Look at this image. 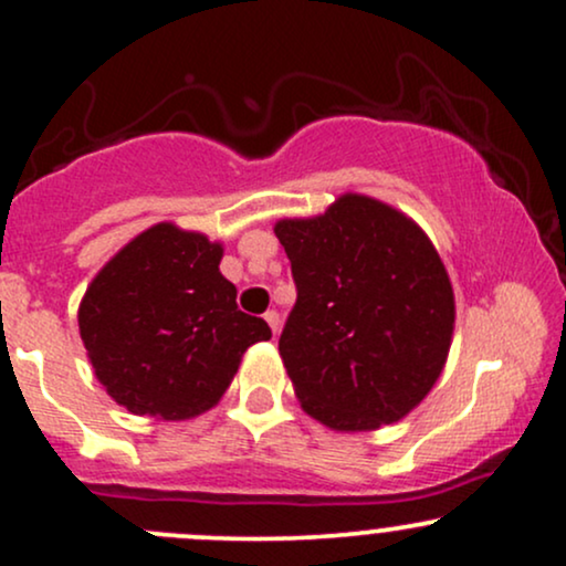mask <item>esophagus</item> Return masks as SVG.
Listing matches in <instances>:
<instances>
[{
  "mask_svg": "<svg viewBox=\"0 0 566 566\" xmlns=\"http://www.w3.org/2000/svg\"><path fill=\"white\" fill-rule=\"evenodd\" d=\"M265 322H269V327H271V333H279V327H282V316L276 314V311H265V316H263Z\"/></svg>",
  "mask_w": 566,
  "mask_h": 566,
  "instance_id": "1",
  "label": "esophagus"
}]
</instances>
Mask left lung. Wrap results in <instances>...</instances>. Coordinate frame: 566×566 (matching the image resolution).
Returning <instances> with one entry per match:
<instances>
[{
  "instance_id": "8db88e82",
  "label": "left lung",
  "mask_w": 566,
  "mask_h": 566,
  "mask_svg": "<svg viewBox=\"0 0 566 566\" xmlns=\"http://www.w3.org/2000/svg\"><path fill=\"white\" fill-rule=\"evenodd\" d=\"M274 231L297 290L279 354L305 412L335 431L405 418L437 382L452 340L439 252L407 216L359 193Z\"/></svg>"
}]
</instances>
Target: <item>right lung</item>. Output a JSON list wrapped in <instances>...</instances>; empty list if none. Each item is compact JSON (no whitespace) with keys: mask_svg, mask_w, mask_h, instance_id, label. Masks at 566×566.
<instances>
[{"mask_svg":"<svg viewBox=\"0 0 566 566\" xmlns=\"http://www.w3.org/2000/svg\"><path fill=\"white\" fill-rule=\"evenodd\" d=\"M223 247L159 223L103 265L80 305L97 380L135 415L186 420L210 409L269 324L244 314L220 274Z\"/></svg>","mask_w":566,"mask_h":566,"instance_id":"add662e5","label":"right lung"}]
</instances>
